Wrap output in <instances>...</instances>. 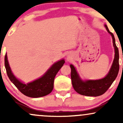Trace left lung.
<instances>
[{
    "instance_id": "left-lung-1",
    "label": "left lung",
    "mask_w": 123,
    "mask_h": 123,
    "mask_svg": "<svg viewBox=\"0 0 123 123\" xmlns=\"http://www.w3.org/2000/svg\"><path fill=\"white\" fill-rule=\"evenodd\" d=\"M106 29L112 36L113 46L115 47V56L113 62L109 72L105 77L100 80H87L83 81L77 74V72L72 65H70L71 68V80L73 88L79 94L89 97H98L104 94L111 87L117 76L119 70V53L118 49L115 43V38L113 34L109 30L106 25H105Z\"/></svg>"
}]
</instances>
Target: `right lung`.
<instances>
[{
    "label": "right lung",
    "instance_id": "1",
    "mask_svg": "<svg viewBox=\"0 0 123 123\" xmlns=\"http://www.w3.org/2000/svg\"><path fill=\"white\" fill-rule=\"evenodd\" d=\"M64 63L63 60L55 63L42 77L33 82L25 84L19 81L13 75L8 64L6 54L5 57V65L8 78L21 93L31 98L42 97L51 92L55 77Z\"/></svg>",
    "mask_w": 123,
    "mask_h": 123
}]
</instances>
